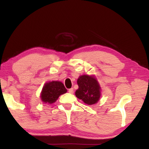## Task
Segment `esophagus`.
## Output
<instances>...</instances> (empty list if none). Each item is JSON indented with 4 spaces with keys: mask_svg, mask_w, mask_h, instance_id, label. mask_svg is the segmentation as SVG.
<instances>
[{
    "mask_svg": "<svg viewBox=\"0 0 149 149\" xmlns=\"http://www.w3.org/2000/svg\"><path fill=\"white\" fill-rule=\"evenodd\" d=\"M68 92L70 93H71V94H72V93H74V89H73V88H70V89H69L68 90Z\"/></svg>",
    "mask_w": 149,
    "mask_h": 149,
    "instance_id": "1",
    "label": "esophagus"
}]
</instances>
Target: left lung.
Here are the masks:
<instances>
[{"instance_id":"obj_1","label":"left lung","mask_w":149,"mask_h":149,"mask_svg":"<svg viewBox=\"0 0 149 149\" xmlns=\"http://www.w3.org/2000/svg\"><path fill=\"white\" fill-rule=\"evenodd\" d=\"M79 88L75 91V96L88 105H93L99 102L101 96V88L94 75H83L77 79Z\"/></svg>"}]
</instances>
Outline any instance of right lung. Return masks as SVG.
Returning a JSON list of instances; mask_svg holds the SVG:
<instances>
[{
	"label": "right lung",
	"instance_id": "add662e5",
	"mask_svg": "<svg viewBox=\"0 0 149 149\" xmlns=\"http://www.w3.org/2000/svg\"><path fill=\"white\" fill-rule=\"evenodd\" d=\"M64 84L61 81H50L44 85L40 94L41 100L44 103L51 104L58 100L61 95L66 93Z\"/></svg>",
	"mask_w": 149,
	"mask_h": 149
}]
</instances>
